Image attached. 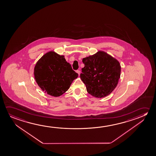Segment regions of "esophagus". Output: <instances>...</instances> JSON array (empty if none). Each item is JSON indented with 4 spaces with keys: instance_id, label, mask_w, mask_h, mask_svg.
<instances>
[{
    "instance_id": "34e87169",
    "label": "esophagus",
    "mask_w": 156,
    "mask_h": 156,
    "mask_svg": "<svg viewBox=\"0 0 156 156\" xmlns=\"http://www.w3.org/2000/svg\"><path fill=\"white\" fill-rule=\"evenodd\" d=\"M76 72H77L78 74H79V76L80 75V70H77V71H76Z\"/></svg>"
}]
</instances>
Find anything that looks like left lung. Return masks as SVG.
<instances>
[{
  "label": "left lung",
  "mask_w": 156,
  "mask_h": 156,
  "mask_svg": "<svg viewBox=\"0 0 156 156\" xmlns=\"http://www.w3.org/2000/svg\"><path fill=\"white\" fill-rule=\"evenodd\" d=\"M85 66L80 77L87 90L96 98H103L112 92L120 78L121 66L115 58L99 51L83 59Z\"/></svg>",
  "instance_id": "1"
}]
</instances>
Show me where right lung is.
Returning <instances> with one entry per match:
<instances>
[{"label":"right lung","instance_id":"add662e5","mask_svg":"<svg viewBox=\"0 0 156 156\" xmlns=\"http://www.w3.org/2000/svg\"><path fill=\"white\" fill-rule=\"evenodd\" d=\"M34 76L36 83L42 91L57 97L69 90L78 74L72 69L64 55L50 51L36 62Z\"/></svg>","mask_w":156,"mask_h":156}]
</instances>
